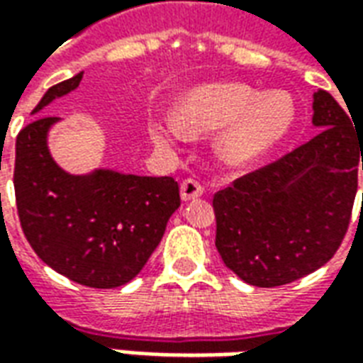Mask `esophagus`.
I'll return each mask as SVG.
<instances>
[{
	"instance_id": "1",
	"label": "esophagus",
	"mask_w": 363,
	"mask_h": 363,
	"mask_svg": "<svg viewBox=\"0 0 363 363\" xmlns=\"http://www.w3.org/2000/svg\"><path fill=\"white\" fill-rule=\"evenodd\" d=\"M202 192H204V186H202L198 181H194V179H186V181H182L181 184L182 202L196 200V198L202 196Z\"/></svg>"
}]
</instances>
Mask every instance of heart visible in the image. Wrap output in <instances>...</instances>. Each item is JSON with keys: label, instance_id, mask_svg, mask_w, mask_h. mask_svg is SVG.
I'll return each mask as SVG.
<instances>
[{"label": "heart", "instance_id": "b5f03b06", "mask_svg": "<svg viewBox=\"0 0 363 363\" xmlns=\"http://www.w3.org/2000/svg\"><path fill=\"white\" fill-rule=\"evenodd\" d=\"M296 122V104L286 91L260 93L239 82L206 83L186 91L174 104V118L151 120L147 132L159 145L182 134L208 135L221 130L213 153L221 165L243 171L284 142Z\"/></svg>", "mask_w": 363, "mask_h": 363}]
</instances>
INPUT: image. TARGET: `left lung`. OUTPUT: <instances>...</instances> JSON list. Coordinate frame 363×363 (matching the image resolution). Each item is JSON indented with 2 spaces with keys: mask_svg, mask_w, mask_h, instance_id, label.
<instances>
[{
  "mask_svg": "<svg viewBox=\"0 0 363 363\" xmlns=\"http://www.w3.org/2000/svg\"><path fill=\"white\" fill-rule=\"evenodd\" d=\"M313 126L320 130L313 140L213 196L218 252L251 286L276 288L315 272L346 235L363 140L323 89L313 93Z\"/></svg>",
  "mask_w": 363,
  "mask_h": 363,
  "instance_id": "1",
  "label": "left lung"
}]
</instances>
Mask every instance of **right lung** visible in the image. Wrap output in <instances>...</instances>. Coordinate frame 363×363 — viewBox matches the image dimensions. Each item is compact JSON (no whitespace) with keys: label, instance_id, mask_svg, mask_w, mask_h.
I'll return each mask as SVG.
<instances>
[{"label":"right lung","instance_id":"add662e5","mask_svg":"<svg viewBox=\"0 0 363 363\" xmlns=\"http://www.w3.org/2000/svg\"><path fill=\"white\" fill-rule=\"evenodd\" d=\"M82 74L54 85L33 116L79 87ZM56 116H38L17 135L15 198L21 228L56 272L87 288L111 289L135 278L181 206L173 177H138L95 169L72 174L54 161L48 132Z\"/></svg>","mask_w":363,"mask_h":363}]
</instances>
